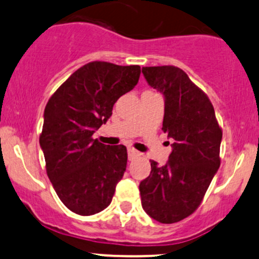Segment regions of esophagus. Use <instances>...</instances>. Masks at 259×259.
<instances>
[{
  "mask_svg": "<svg viewBox=\"0 0 259 259\" xmlns=\"http://www.w3.org/2000/svg\"><path fill=\"white\" fill-rule=\"evenodd\" d=\"M140 156V152H138L134 148H127V157H129V160H134L136 157Z\"/></svg>",
  "mask_w": 259,
  "mask_h": 259,
  "instance_id": "obj_1",
  "label": "esophagus"
}]
</instances>
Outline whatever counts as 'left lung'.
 I'll return each mask as SVG.
<instances>
[{
	"mask_svg": "<svg viewBox=\"0 0 259 259\" xmlns=\"http://www.w3.org/2000/svg\"><path fill=\"white\" fill-rule=\"evenodd\" d=\"M142 74L164 96L162 130L174 144L167 164L150 160L151 173L139 186L141 204L154 221L171 224L201 204L221 165L223 133L208 96L183 69L142 67Z\"/></svg>",
	"mask_w": 259,
	"mask_h": 259,
	"instance_id": "obj_1",
	"label": "left lung"
}]
</instances>
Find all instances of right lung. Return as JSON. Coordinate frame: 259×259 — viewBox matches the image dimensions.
Wrapping results in <instances>:
<instances>
[{
    "instance_id": "obj_1",
    "label": "right lung",
    "mask_w": 259,
    "mask_h": 259,
    "mask_svg": "<svg viewBox=\"0 0 259 259\" xmlns=\"http://www.w3.org/2000/svg\"><path fill=\"white\" fill-rule=\"evenodd\" d=\"M140 65L90 62L74 72L47 102L40 146L59 200L72 212L92 215L112 202L126 169L123 145L92 135L109 119L114 103L138 84Z\"/></svg>"
}]
</instances>
